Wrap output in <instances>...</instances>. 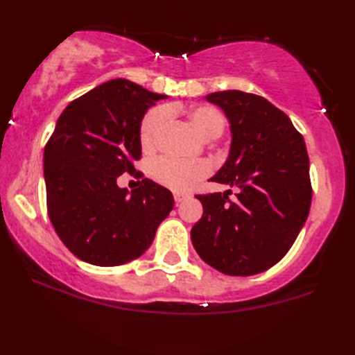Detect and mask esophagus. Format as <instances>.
Returning a JSON list of instances; mask_svg holds the SVG:
<instances>
[{
  "mask_svg": "<svg viewBox=\"0 0 355 355\" xmlns=\"http://www.w3.org/2000/svg\"><path fill=\"white\" fill-rule=\"evenodd\" d=\"M186 194H180V192H175V194H173V200H175V203H182L183 200H186Z\"/></svg>",
  "mask_w": 355,
  "mask_h": 355,
  "instance_id": "esophagus-1",
  "label": "esophagus"
}]
</instances>
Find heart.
Returning <instances> with one entry per match:
<instances>
[{"mask_svg":"<svg viewBox=\"0 0 355 355\" xmlns=\"http://www.w3.org/2000/svg\"><path fill=\"white\" fill-rule=\"evenodd\" d=\"M183 107L169 106L155 107L148 111L141 125V146L144 150H152L158 142L161 131L164 130L169 116L183 114ZM189 123L203 139L219 137L225 128V117L219 110L208 105H199L186 111ZM211 167L205 161L197 163H180L173 159H158L152 166V175L159 184L173 192L189 191L200 178L207 177Z\"/></svg>","mask_w":355,"mask_h":355,"instance_id":"b5f03b06","label":"heart"}]
</instances>
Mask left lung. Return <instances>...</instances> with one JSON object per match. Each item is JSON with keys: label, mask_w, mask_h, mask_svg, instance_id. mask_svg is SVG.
<instances>
[{"label": "left lung", "mask_w": 355, "mask_h": 355, "mask_svg": "<svg viewBox=\"0 0 355 355\" xmlns=\"http://www.w3.org/2000/svg\"><path fill=\"white\" fill-rule=\"evenodd\" d=\"M230 123L225 164L211 182L236 189L196 196L202 219L191 241L209 266L227 275H254L279 263L296 241L311 203L304 137L284 111L241 91L207 95Z\"/></svg>", "instance_id": "left-lung-1"}]
</instances>
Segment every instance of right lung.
Listing matches in <instances>:
<instances>
[{
    "label": "right lung",
    "mask_w": 355,
    "mask_h": 355,
    "mask_svg": "<svg viewBox=\"0 0 355 355\" xmlns=\"http://www.w3.org/2000/svg\"><path fill=\"white\" fill-rule=\"evenodd\" d=\"M166 95L123 78L100 84L65 107L44 152L48 216L71 254L95 266H119L141 257L169 216V189L142 178L120 188L141 159V123Z\"/></svg>",
    "instance_id": "add662e5"
}]
</instances>
